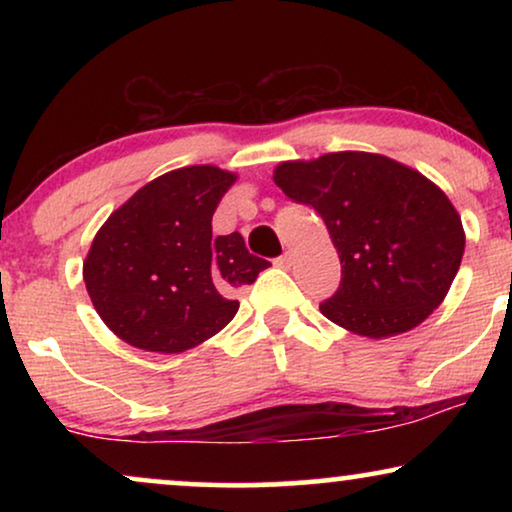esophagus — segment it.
<instances>
[{"label":"esophagus","mask_w":512,"mask_h":512,"mask_svg":"<svg viewBox=\"0 0 512 512\" xmlns=\"http://www.w3.org/2000/svg\"><path fill=\"white\" fill-rule=\"evenodd\" d=\"M275 263L279 265V268H289V265H291V251H284L282 256H277Z\"/></svg>","instance_id":"esophagus-1"}]
</instances>
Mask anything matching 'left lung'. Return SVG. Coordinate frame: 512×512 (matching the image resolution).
Instances as JSON below:
<instances>
[{
    "mask_svg": "<svg viewBox=\"0 0 512 512\" xmlns=\"http://www.w3.org/2000/svg\"><path fill=\"white\" fill-rule=\"evenodd\" d=\"M275 184L314 207L338 249V291L324 317L366 338L410 331L443 303L464 256V228L447 195L387 156L328 153L282 163Z\"/></svg>",
    "mask_w": 512,
    "mask_h": 512,
    "instance_id": "1",
    "label": "left lung"
}]
</instances>
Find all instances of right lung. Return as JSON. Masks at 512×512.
Returning <instances> with one entry per match:
<instances>
[{
  "label": "right lung",
  "instance_id": "1",
  "mask_svg": "<svg viewBox=\"0 0 512 512\" xmlns=\"http://www.w3.org/2000/svg\"><path fill=\"white\" fill-rule=\"evenodd\" d=\"M235 174L212 165L167 172L132 195L95 235L83 282L118 338L177 354L235 317V291L268 268L240 233L212 237V216Z\"/></svg>",
  "mask_w": 512,
  "mask_h": 512
}]
</instances>
